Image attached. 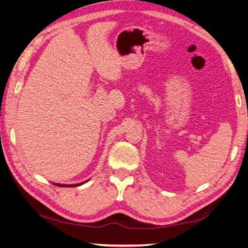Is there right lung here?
<instances>
[{
	"label": "right lung",
	"mask_w": 248,
	"mask_h": 248,
	"mask_svg": "<svg viewBox=\"0 0 248 248\" xmlns=\"http://www.w3.org/2000/svg\"><path fill=\"white\" fill-rule=\"evenodd\" d=\"M55 185H57V184H55ZM80 185H82V184H77V185H57V186H62V187H64V186H66V187H74V186H80Z\"/></svg>",
	"instance_id": "obj_1"
}]
</instances>
